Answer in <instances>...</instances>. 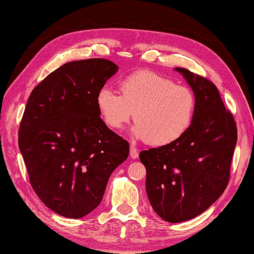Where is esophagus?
<instances>
[{
    "mask_svg": "<svg viewBox=\"0 0 254 254\" xmlns=\"http://www.w3.org/2000/svg\"><path fill=\"white\" fill-rule=\"evenodd\" d=\"M129 155H131L132 159H137L138 158V150L136 149L134 145L129 146Z\"/></svg>",
    "mask_w": 254,
    "mask_h": 254,
    "instance_id": "esophagus-1",
    "label": "esophagus"
}]
</instances>
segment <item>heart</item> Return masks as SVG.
Masks as SVG:
<instances>
[{
  "instance_id": "heart-1",
  "label": "heart",
  "mask_w": 254,
  "mask_h": 254,
  "mask_svg": "<svg viewBox=\"0 0 254 254\" xmlns=\"http://www.w3.org/2000/svg\"><path fill=\"white\" fill-rule=\"evenodd\" d=\"M120 94L104 87L96 106L105 125L120 129L134 113L133 134L149 145L164 146L180 138L190 127L196 97L187 86L150 70H139L119 83Z\"/></svg>"
}]
</instances>
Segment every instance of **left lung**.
Instances as JSON below:
<instances>
[{"label": "left lung", "mask_w": 254, "mask_h": 254, "mask_svg": "<svg viewBox=\"0 0 254 254\" xmlns=\"http://www.w3.org/2000/svg\"><path fill=\"white\" fill-rule=\"evenodd\" d=\"M176 70L196 97L192 125L177 140L139 153L150 204L171 223L193 219L221 196L237 141L236 122L214 83L187 68Z\"/></svg>", "instance_id": "obj_1"}]
</instances>
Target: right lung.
I'll return each mask as SVG.
<instances>
[{"label": "right lung", "instance_id": "right-lung-1", "mask_svg": "<svg viewBox=\"0 0 254 254\" xmlns=\"http://www.w3.org/2000/svg\"><path fill=\"white\" fill-rule=\"evenodd\" d=\"M118 70L106 59L65 63L32 91L18 145L34 192L49 209L79 219L100 205L128 142L101 119L96 94Z\"/></svg>", "mask_w": 254, "mask_h": 254}]
</instances>
